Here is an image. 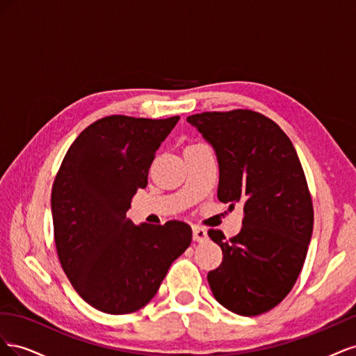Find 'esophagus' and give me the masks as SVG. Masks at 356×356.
<instances>
[{
  "label": "esophagus",
  "mask_w": 356,
  "mask_h": 356,
  "mask_svg": "<svg viewBox=\"0 0 356 356\" xmlns=\"http://www.w3.org/2000/svg\"><path fill=\"white\" fill-rule=\"evenodd\" d=\"M208 238L207 229L200 227V225H193V241L195 242H203Z\"/></svg>",
  "instance_id": "obj_1"
}]
</instances>
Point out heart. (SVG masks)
I'll return each mask as SVG.
<instances>
[{"label":"heart","mask_w":356,"mask_h":356,"mask_svg":"<svg viewBox=\"0 0 356 356\" xmlns=\"http://www.w3.org/2000/svg\"><path fill=\"white\" fill-rule=\"evenodd\" d=\"M191 147H196V145H190V147H188V148H191Z\"/></svg>","instance_id":"1"}]
</instances>
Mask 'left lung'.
Instances as JSON below:
<instances>
[{
    "instance_id": "left-lung-1",
    "label": "left lung",
    "mask_w": 356,
    "mask_h": 356,
    "mask_svg": "<svg viewBox=\"0 0 356 356\" xmlns=\"http://www.w3.org/2000/svg\"><path fill=\"white\" fill-rule=\"evenodd\" d=\"M187 122L212 145L218 160L217 196L243 204L241 232L224 241L222 263L208 273L220 305L242 316L273 309L293 289L314 230V207L303 168L285 132L250 110L202 113Z\"/></svg>"
}]
</instances>
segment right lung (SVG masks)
<instances>
[{
  "mask_svg": "<svg viewBox=\"0 0 356 356\" xmlns=\"http://www.w3.org/2000/svg\"><path fill=\"white\" fill-rule=\"evenodd\" d=\"M178 120L101 118L72 143L53 184V229L63 272L80 297L105 314H132L149 303L191 243L186 222L135 225L126 217Z\"/></svg>",
  "mask_w": 356,
  "mask_h": 356,
  "instance_id": "1",
  "label": "right lung"
}]
</instances>
